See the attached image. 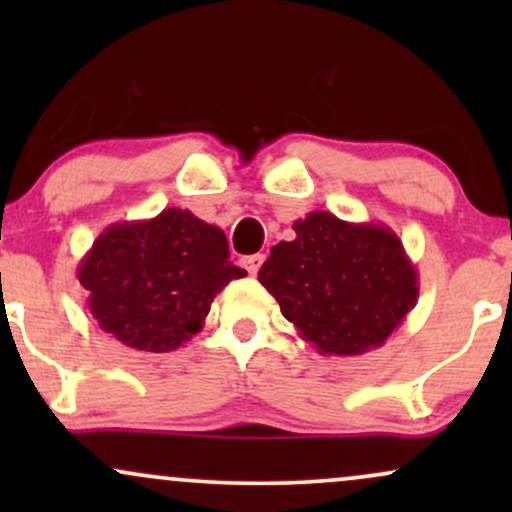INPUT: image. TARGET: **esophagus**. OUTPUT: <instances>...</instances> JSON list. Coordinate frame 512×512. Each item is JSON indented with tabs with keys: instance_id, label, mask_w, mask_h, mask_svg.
Masks as SVG:
<instances>
[{
	"instance_id": "esophagus-1",
	"label": "esophagus",
	"mask_w": 512,
	"mask_h": 512,
	"mask_svg": "<svg viewBox=\"0 0 512 512\" xmlns=\"http://www.w3.org/2000/svg\"><path fill=\"white\" fill-rule=\"evenodd\" d=\"M262 262H264V255H250V257H245V260H243V267L248 269L250 274H257V272H260Z\"/></svg>"
}]
</instances>
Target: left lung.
Segmentation results:
<instances>
[{
    "label": "left lung",
    "instance_id": "obj_1",
    "mask_svg": "<svg viewBox=\"0 0 512 512\" xmlns=\"http://www.w3.org/2000/svg\"><path fill=\"white\" fill-rule=\"evenodd\" d=\"M293 231L257 274L281 315L325 356L383 346L419 298V274L397 233L330 211H310Z\"/></svg>",
    "mask_w": 512,
    "mask_h": 512
}]
</instances>
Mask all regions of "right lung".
<instances>
[{
  "label": "right lung",
  "mask_w": 512,
  "mask_h": 512,
  "mask_svg": "<svg viewBox=\"0 0 512 512\" xmlns=\"http://www.w3.org/2000/svg\"><path fill=\"white\" fill-rule=\"evenodd\" d=\"M219 226L187 209L113 223L93 240L76 276L103 332L129 349L166 354L204 327L211 301L243 279Z\"/></svg>",
  "instance_id": "obj_1"
}]
</instances>
